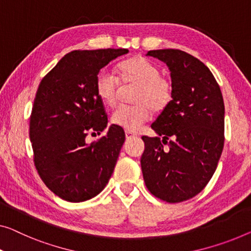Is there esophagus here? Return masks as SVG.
Masks as SVG:
<instances>
[{
    "label": "esophagus",
    "instance_id": "obj_1",
    "mask_svg": "<svg viewBox=\"0 0 251 251\" xmlns=\"http://www.w3.org/2000/svg\"><path fill=\"white\" fill-rule=\"evenodd\" d=\"M125 136H126V138H132V137H135L136 136V134L135 133H133V132H130V130H125Z\"/></svg>",
    "mask_w": 251,
    "mask_h": 251
}]
</instances>
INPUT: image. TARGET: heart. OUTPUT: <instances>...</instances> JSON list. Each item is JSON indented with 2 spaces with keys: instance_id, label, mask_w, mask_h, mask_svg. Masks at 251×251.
Wrapping results in <instances>:
<instances>
[{
  "instance_id": "1",
  "label": "heart",
  "mask_w": 251,
  "mask_h": 251,
  "mask_svg": "<svg viewBox=\"0 0 251 251\" xmlns=\"http://www.w3.org/2000/svg\"><path fill=\"white\" fill-rule=\"evenodd\" d=\"M117 75L123 88L135 87L132 100L134 106H122L111 115V123L124 129L135 132L151 117L152 110L160 113L173 100V84L160 74L159 67L143 56H133L117 66ZM96 91L99 99L108 107L118 101L121 87L108 72L97 77Z\"/></svg>"
}]
</instances>
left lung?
Returning <instances> with one entry per match:
<instances>
[{
	"instance_id": "left-lung-1",
	"label": "left lung",
	"mask_w": 251,
	"mask_h": 251,
	"mask_svg": "<svg viewBox=\"0 0 251 251\" xmlns=\"http://www.w3.org/2000/svg\"><path fill=\"white\" fill-rule=\"evenodd\" d=\"M147 55L169 67L174 93L151 125L158 136L142 137V173L151 194L179 203L200 194L218 167L224 145L223 97L208 67L186 51Z\"/></svg>"
}]
</instances>
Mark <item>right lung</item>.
Listing matches in <instances>:
<instances>
[{"mask_svg":"<svg viewBox=\"0 0 251 251\" xmlns=\"http://www.w3.org/2000/svg\"><path fill=\"white\" fill-rule=\"evenodd\" d=\"M125 48L73 50L39 83L29 119L36 169L48 188L67 201H88L101 192L114 173L125 142L122 127L103 132L108 118L96 91L99 71Z\"/></svg>","mask_w":251,"mask_h":251,"instance_id":"add662e5","label":"right lung"}]
</instances>
